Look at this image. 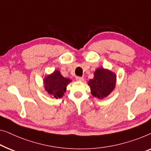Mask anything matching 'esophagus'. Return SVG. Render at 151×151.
I'll use <instances>...</instances> for the list:
<instances>
[{"label": "esophagus", "instance_id": "esophagus-1", "mask_svg": "<svg viewBox=\"0 0 151 151\" xmlns=\"http://www.w3.org/2000/svg\"><path fill=\"white\" fill-rule=\"evenodd\" d=\"M76 81H80V82L84 81L83 77H81V76H76Z\"/></svg>", "mask_w": 151, "mask_h": 151}]
</instances>
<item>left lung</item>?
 Instances as JSON below:
<instances>
[{"label": "left lung", "mask_w": 151, "mask_h": 151, "mask_svg": "<svg viewBox=\"0 0 151 151\" xmlns=\"http://www.w3.org/2000/svg\"><path fill=\"white\" fill-rule=\"evenodd\" d=\"M116 75L113 72L104 68H98L94 76L88 82L92 96L103 99L109 95L115 88Z\"/></svg>", "instance_id": "1"}]
</instances>
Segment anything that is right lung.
Returning a JSON list of instances; mask_svg holds the SVG:
<instances>
[{
  "instance_id": "obj_1",
  "label": "right lung",
  "mask_w": 151,
  "mask_h": 151,
  "mask_svg": "<svg viewBox=\"0 0 151 151\" xmlns=\"http://www.w3.org/2000/svg\"><path fill=\"white\" fill-rule=\"evenodd\" d=\"M71 81L70 78L63 77L59 70H55L44 79V88L50 96L60 99L64 95L68 84Z\"/></svg>"
}]
</instances>
